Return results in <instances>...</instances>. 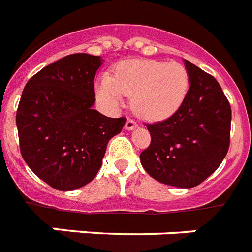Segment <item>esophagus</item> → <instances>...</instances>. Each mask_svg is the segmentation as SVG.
Returning <instances> with one entry per match:
<instances>
[{
    "label": "esophagus",
    "instance_id": "obj_1",
    "mask_svg": "<svg viewBox=\"0 0 252 252\" xmlns=\"http://www.w3.org/2000/svg\"><path fill=\"white\" fill-rule=\"evenodd\" d=\"M136 126H138V124H136L132 118H127L126 124H125V128H126V130H134Z\"/></svg>",
    "mask_w": 252,
    "mask_h": 252
}]
</instances>
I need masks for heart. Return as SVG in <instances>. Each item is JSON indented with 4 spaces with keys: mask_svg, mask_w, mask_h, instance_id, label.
Listing matches in <instances>:
<instances>
[{
    "mask_svg": "<svg viewBox=\"0 0 252 252\" xmlns=\"http://www.w3.org/2000/svg\"><path fill=\"white\" fill-rule=\"evenodd\" d=\"M189 74L178 62L127 60L117 63L112 76L96 83V97L117 109L124 96H132L136 114L148 121H161L176 113L186 97Z\"/></svg>",
    "mask_w": 252,
    "mask_h": 252,
    "instance_id": "1",
    "label": "heart"
}]
</instances>
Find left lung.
Here are the masks:
<instances>
[{
	"mask_svg": "<svg viewBox=\"0 0 252 252\" xmlns=\"http://www.w3.org/2000/svg\"><path fill=\"white\" fill-rule=\"evenodd\" d=\"M190 87L169 118L147 125L151 144L140 154L146 172L158 182L191 189L216 170L230 144L231 109L212 75L185 60Z\"/></svg>",
	"mask_w": 252,
	"mask_h": 252,
	"instance_id": "left-lung-1",
	"label": "left lung"
}]
</instances>
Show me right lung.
Masks as SVG:
<instances>
[{
	"instance_id": "right-lung-1",
	"label": "right lung",
	"mask_w": 252,
	"mask_h": 252,
	"mask_svg": "<svg viewBox=\"0 0 252 252\" xmlns=\"http://www.w3.org/2000/svg\"><path fill=\"white\" fill-rule=\"evenodd\" d=\"M100 56L75 53L45 66L28 80L17 110L21 154L40 180L71 191L91 182L110 139L126 118L92 109Z\"/></svg>"
}]
</instances>
